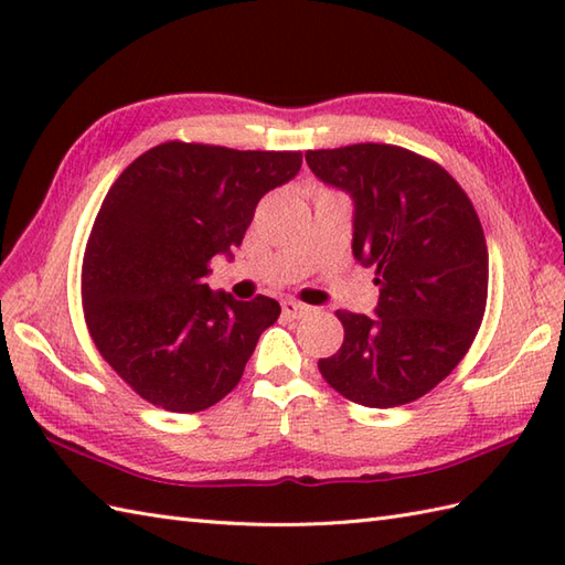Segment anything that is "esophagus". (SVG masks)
Wrapping results in <instances>:
<instances>
[{
  "label": "esophagus",
  "mask_w": 565,
  "mask_h": 565,
  "mask_svg": "<svg viewBox=\"0 0 565 565\" xmlns=\"http://www.w3.org/2000/svg\"><path fill=\"white\" fill-rule=\"evenodd\" d=\"M281 310H284V316H289V318H303L310 313V308L306 303L294 301V298H284Z\"/></svg>",
  "instance_id": "esophagus-1"
}]
</instances>
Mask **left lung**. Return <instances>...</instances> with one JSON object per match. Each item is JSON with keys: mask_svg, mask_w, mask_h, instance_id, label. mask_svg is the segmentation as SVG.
Instances as JSON below:
<instances>
[{"mask_svg": "<svg viewBox=\"0 0 565 565\" xmlns=\"http://www.w3.org/2000/svg\"><path fill=\"white\" fill-rule=\"evenodd\" d=\"M313 174L354 201L352 252L376 269V316L338 310L344 342L318 369L347 401L423 398L466 356L488 301L483 225L459 182L386 142L308 150Z\"/></svg>", "mask_w": 565, "mask_h": 565, "instance_id": "1", "label": "left lung"}]
</instances>
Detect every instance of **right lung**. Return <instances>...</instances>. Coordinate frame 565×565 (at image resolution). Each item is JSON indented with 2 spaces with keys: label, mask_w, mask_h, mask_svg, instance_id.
<instances>
[{
  "label": "right lung",
  "mask_w": 565,
  "mask_h": 565,
  "mask_svg": "<svg viewBox=\"0 0 565 565\" xmlns=\"http://www.w3.org/2000/svg\"><path fill=\"white\" fill-rule=\"evenodd\" d=\"M301 162L291 150L170 140L116 179L84 249L82 306L99 354L142 401L199 413L243 379L281 306L213 294L203 276L243 245L259 199Z\"/></svg>",
  "instance_id": "right-lung-1"
}]
</instances>
